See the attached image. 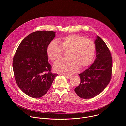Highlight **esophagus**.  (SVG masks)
<instances>
[{
  "label": "esophagus",
  "mask_w": 126,
  "mask_h": 126,
  "mask_svg": "<svg viewBox=\"0 0 126 126\" xmlns=\"http://www.w3.org/2000/svg\"><path fill=\"white\" fill-rule=\"evenodd\" d=\"M65 77L67 79H70V78L71 77V76H68V75H65Z\"/></svg>",
  "instance_id": "esophagus-1"
}]
</instances>
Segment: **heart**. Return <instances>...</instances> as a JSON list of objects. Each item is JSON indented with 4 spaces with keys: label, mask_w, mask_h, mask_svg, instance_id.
<instances>
[{
    "label": "heart",
    "mask_w": 126,
    "mask_h": 126,
    "mask_svg": "<svg viewBox=\"0 0 126 126\" xmlns=\"http://www.w3.org/2000/svg\"><path fill=\"white\" fill-rule=\"evenodd\" d=\"M68 50L69 58L59 60L54 65L56 72L65 75L74 73L79 67L83 68L90 65L95 57L96 45L91 39L71 34L61 39L60 44L56 40L50 42L47 47V54L50 60L54 61L62 57L64 50Z\"/></svg>",
    "instance_id": "obj_1"
}]
</instances>
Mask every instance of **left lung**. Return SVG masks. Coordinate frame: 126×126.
Returning a JSON list of instances; mask_svg holds the SVG:
<instances>
[{"instance_id": "8db88e82", "label": "left lung", "mask_w": 126, "mask_h": 126, "mask_svg": "<svg viewBox=\"0 0 126 126\" xmlns=\"http://www.w3.org/2000/svg\"><path fill=\"white\" fill-rule=\"evenodd\" d=\"M96 59L83 72L79 74L81 82L74 91L81 98L87 99L100 94L108 85L112 75V57L105 42L99 36L95 40Z\"/></svg>"}]
</instances>
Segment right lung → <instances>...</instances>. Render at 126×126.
<instances>
[{"label": "right lung", "mask_w": 126, "mask_h": 126, "mask_svg": "<svg viewBox=\"0 0 126 126\" xmlns=\"http://www.w3.org/2000/svg\"><path fill=\"white\" fill-rule=\"evenodd\" d=\"M55 37L52 31H37L20 43L13 57L15 81L29 97L38 98L48 91L57 74L51 72L47 54L48 44Z\"/></svg>", "instance_id": "1"}]
</instances>
